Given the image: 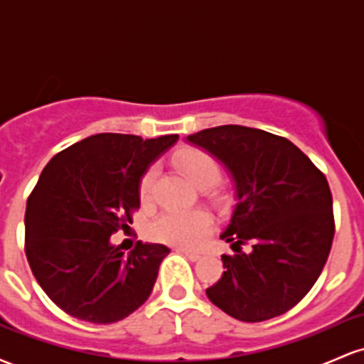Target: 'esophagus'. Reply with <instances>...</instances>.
Returning <instances> with one entry per match:
<instances>
[{
	"label": "esophagus",
	"instance_id": "obj_1",
	"mask_svg": "<svg viewBox=\"0 0 364 364\" xmlns=\"http://www.w3.org/2000/svg\"><path fill=\"white\" fill-rule=\"evenodd\" d=\"M176 252H178V253H181V255H185V257L188 258V260H191V262H196V260H200V255H198V253H195V252H190V250H185V248H178Z\"/></svg>",
	"mask_w": 364,
	"mask_h": 364
}]
</instances>
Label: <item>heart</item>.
I'll return each instance as SVG.
<instances>
[{"label":"heart","instance_id":"b5f03b06","mask_svg":"<svg viewBox=\"0 0 364 364\" xmlns=\"http://www.w3.org/2000/svg\"><path fill=\"white\" fill-rule=\"evenodd\" d=\"M179 168L196 186H214L220 179V166L212 154L202 149H185L178 154ZM157 168L150 166L141 174L139 183V195L144 202L152 196L156 185ZM214 229V219L207 210L191 208V210H171L162 212L149 225V235L152 240L161 241L183 248H198L207 241Z\"/></svg>","mask_w":364,"mask_h":364}]
</instances>
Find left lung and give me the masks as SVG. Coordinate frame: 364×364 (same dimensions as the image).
<instances>
[{
    "label": "left lung",
    "instance_id": "left-lung-1",
    "mask_svg": "<svg viewBox=\"0 0 364 364\" xmlns=\"http://www.w3.org/2000/svg\"><path fill=\"white\" fill-rule=\"evenodd\" d=\"M229 169L237 203L220 240L225 272L207 296L241 321H263L294 308L320 277L332 248L327 178L292 141L263 129L224 124L188 136ZM250 244L245 254L241 245Z\"/></svg>",
    "mask_w": 364,
    "mask_h": 364
}]
</instances>
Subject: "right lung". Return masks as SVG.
Returning <instances> with one entry per match:
<instances>
[{
	"label": "right lung",
	"instance_id": "right-lung-1",
	"mask_svg": "<svg viewBox=\"0 0 364 364\" xmlns=\"http://www.w3.org/2000/svg\"><path fill=\"white\" fill-rule=\"evenodd\" d=\"M176 140L99 133L44 168L27 200L25 255L39 286L65 313L114 323L149 299L169 248L136 241L124 257L109 237L129 229L140 208L141 174Z\"/></svg>",
	"mask_w": 364,
	"mask_h": 364
}]
</instances>
